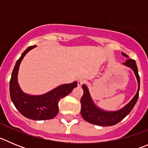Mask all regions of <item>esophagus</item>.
I'll return each mask as SVG.
<instances>
[{"label":"esophagus","instance_id":"34e87169","mask_svg":"<svg viewBox=\"0 0 148 148\" xmlns=\"http://www.w3.org/2000/svg\"><path fill=\"white\" fill-rule=\"evenodd\" d=\"M77 82H78V87H81V86H82L85 83V80L84 79V78H78V81H77Z\"/></svg>","mask_w":148,"mask_h":148}]
</instances>
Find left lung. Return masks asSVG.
<instances>
[{
	"label": "left lung",
	"mask_w": 148,
	"mask_h": 148,
	"mask_svg": "<svg viewBox=\"0 0 148 148\" xmlns=\"http://www.w3.org/2000/svg\"><path fill=\"white\" fill-rule=\"evenodd\" d=\"M124 56L128 58L125 53H121ZM123 64L128 67L131 68L134 72L138 82V90L135 96L132 99L130 102L121 108V110L116 111H106L98 108L93 102L91 95H90L89 90L85 84L82 85V89L84 90V94L81 99V114L82 117L87 122L92 125H99V126H112L116 125L117 123L121 121L124 118H125L130 111L134 108L136 103L138 99V92L140 88V78L138 75V68H137L136 61L133 59L128 58Z\"/></svg>",
	"instance_id": "1"
}]
</instances>
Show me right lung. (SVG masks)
Returning a JSON list of instances; mask_svg holds the SVG:
<instances>
[{
  "mask_svg": "<svg viewBox=\"0 0 148 148\" xmlns=\"http://www.w3.org/2000/svg\"><path fill=\"white\" fill-rule=\"evenodd\" d=\"M35 47H29L15 64L10 82V97L17 110L26 118L32 120L51 119L58 114L60 99L70 93L77 87V82L60 85L44 95H31L24 93L18 83V70L23 57Z\"/></svg>",
  "mask_w": 148,
  "mask_h": 148,
  "instance_id": "right-lung-1",
  "label": "right lung"
}]
</instances>
